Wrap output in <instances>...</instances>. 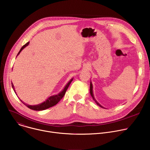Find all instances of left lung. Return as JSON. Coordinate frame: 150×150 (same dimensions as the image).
<instances>
[{"label":"left lung","instance_id":"8db88e82","mask_svg":"<svg viewBox=\"0 0 150 150\" xmlns=\"http://www.w3.org/2000/svg\"><path fill=\"white\" fill-rule=\"evenodd\" d=\"M93 84H92V83H91V81L90 82V94H91V97H92V98H93V99L95 101V102L96 103V104H97V105H98L99 106H100L101 108H103V107L96 100V98H94V94H93Z\"/></svg>","mask_w":150,"mask_h":150}]
</instances>
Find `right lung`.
Returning <instances> with one entry per match:
<instances>
[{
    "instance_id": "right-lung-1",
    "label": "right lung",
    "mask_w": 150,
    "mask_h": 150,
    "mask_svg": "<svg viewBox=\"0 0 150 150\" xmlns=\"http://www.w3.org/2000/svg\"><path fill=\"white\" fill-rule=\"evenodd\" d=\"M30 44V42H27V43L24 45L22 47H21V49H20L19 52H18L17 56L19 55V54L21 53V52L22 51L25 47H27V46H28ZM73 80V78L70 79V81L67 83V84L65 85V87H64V88L62 90V91L61 92H60L59 94H57V95H54V96H50V97H49L45 101L42 102L39 104H37V105H29V104H26L25 103L23 102L22 100H21L20 98H19L20 100V101L22 102L24 105H25L27 107H28V108L31 110H37V111H40V110H45V109H47L48 108H51V107H53L54 105H55L56 104L58 103V102L62 98V97L64 96V95H65L68 88L69 87V85L71 84V82ZM12 88L14 91V92L15 93L16 95L17 96V94L15 91V88H14V86H13V83L12 82ZM19 98V97H18Z\"/></svg>"
}]
</instances>
